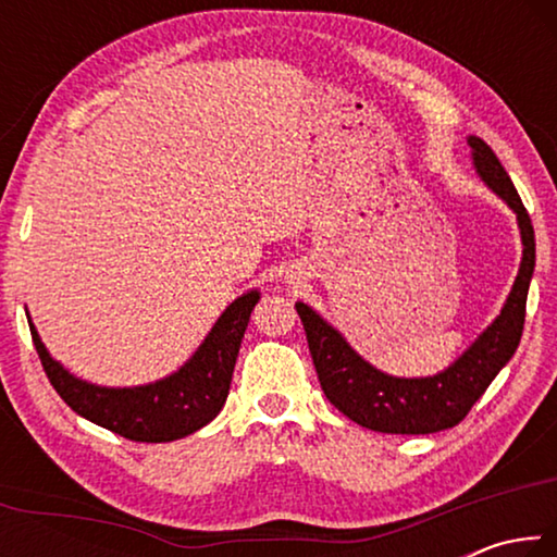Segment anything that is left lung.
<instances>
[{"label": "left lung", "instance_id": "obj_1", "mask_svg": "<svg viewBox=\"0 0 557 557\" xmlns=\"http://www.w3.org/2000/svg\"><path fill=\"white\" fill-rule=\"evenodd\" d=\"M471 159L476 174L492 191L516 213L521 231L523 258L508 299L492 324L474 344L445 371L428 379H398L363 361L336 329L324 322L312 307L297 301V314L305 324L309 354L322 383V391L334 408L348 420L373 432L388 435H430L449 430L467 418L496 373L511 361L525 322V299L535 268V233L525 206L518 196L511 176L498 162L494 149L484 139L469 137Z\"/></svg>", "mask_w": 557, "mask_h": 557}]
</instances>
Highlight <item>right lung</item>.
I'll return each instance as SVG.
<instances>
[{
  "label": "right lung",
  "mask_w": 557,
  "mask_h": 557,
  "mask_svg": "<svg viewBox=\"0 0 557 557\" xmlns=\"http://www.w3.org/2000/svg\"><path fill=\"white\" fill-rule=\"evenodd\" d=\"M258 299L260 292L250 289L231 301L182 369L162 381L135 385V388H106L75 379L46 351L32 317L29 329L46 375L71 410L120 437L172 442L209 425L221 412L231 391L243 334Z\"/></svg>",
  "instance_id": "right-lung-1"
}]
</instances>
